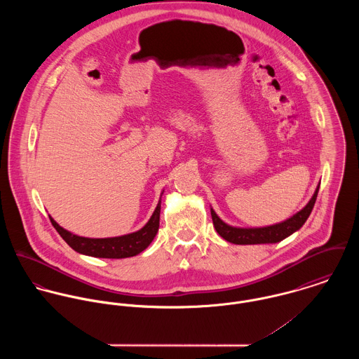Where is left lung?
Masks as SVG:
<instances>
[{
    "label": "left lung",
    "instance_id": "left-lung-1",
    "mask_svg": "<svg viewBox=\"0 0 359 359\" xmlns=\"http://www.w3.org/2000/svg\"><path fill=\"white\" fill-rule=\"evenodd\" d=\"M318 191H319V185L316 187L307 205L303 210H300L299 212H296L293 217H290L286 221H282L279 224L269 225V226H261V228H239V226L228 225L211 208V218H212L214 228L221 238H224L226 242H231L233 245L278 243V242L286 239L287 236H290L292 233H294L296 231H299L304 225V222L307 221V218L313 208V205H315Z\"/></svg>",
    "mask_w": 359,
    "mask_h": 359
}]
</instances>
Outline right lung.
Returning a JSON list of instances; mask_svg holds the SVG:
<instances>
[{"instance_id": "add662e5", "label": "right lung", "mask_w": 359, "mask_h": 359, "mask_svg": "<svg viewBox=\"0 0 359 359\" xmlns=\"http://www.w3.org/2000/svg\"><path fill=\"white\" fill-rule=\"evenodd\" d=\"M160 203H161V198L154 208L152 217L149 218V221L145 224L144 228H141L137 232L123 235V236H116V238H103V239L83 238L62 228L52 217H50V219L53 228L57 231V233L74 252L84 256L98 257V258H127V257L140 255L152 243L158 231Z\"/></svg>"}]
</instances>
